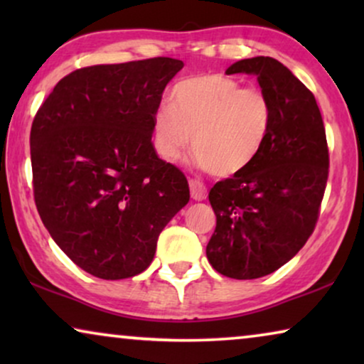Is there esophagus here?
Here are the masks:
<instances>
[{"instance_id": "34e87169", "label": "esophagus", "mask_w": 364, "mask_h": 364, "mask_svg": "<svg viewBox=\"0 0 364 364\" xmlns=\"http://www.w3.org/2000/svg\"><path fill=\"white\" fill-rule=\"evenodd\" d=\"M188 186H191V196H192L193 200H205V198H207V188L200 181H196V178H192V181H188Z\"/></svg>"}]
</instances>
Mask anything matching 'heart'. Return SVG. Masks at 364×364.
Masks as SVG:
<instances>
[{"instance_id": "heart-1", "label": "heart", "mask_w": 364, "mask_h": 364, "mask_svg": "<svg viewBox=\"0 0 364 364\" xmlns=\"http://www.w3.org/2000/svg\"><path fill=\"white\" fill-rule=\"evenodd\" d=\"M275 109L258 87H243L222 74L178 81L171 104L152 116V146L162 161L177 162L187 147L196 162L217 177L237 176L252 166L268 141Z\"/></svg>"}]
</instances>
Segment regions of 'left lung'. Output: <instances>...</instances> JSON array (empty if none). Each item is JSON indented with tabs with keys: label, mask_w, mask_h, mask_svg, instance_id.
<instances>
[{
	"label": "left lung",
	"mask_w": 364,
	"mask_h": 364,
	"mask_svg": "<svg viewBox=\"0 0 364 364\" xmlns=\"http://www.w3.org/2000/svg\"><path fill=\"white\" fill-rule=\"evenodd\" d=\"M225 73L255 76L275 109L255 162L208 193L217 217L208 263L225 277L253 280L290 262L315 230L330 157L316 99L290 69L257 56Z\"/></svg>",
	"instance_id": "left-lung-1"
}]
</instances>
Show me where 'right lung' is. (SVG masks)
Instances as JSON below:
<instances>
[{"mask_svg":"<svg viewBox=\"0 0 364 364\" xmlns=\"http://www.w3.org/2000/svg\"><path fill=\"white\" fill-rule=\"evenodd\" d=\"M183 68L172 58L76 69L31 126L34 202L58 247L102 280L139 275L187 205L183 173L152 146V116Z\"/></svg>","mask_w":364,"mask_h":364,"instance_id":"add662e5","label":"right lung"}]
</instances>
